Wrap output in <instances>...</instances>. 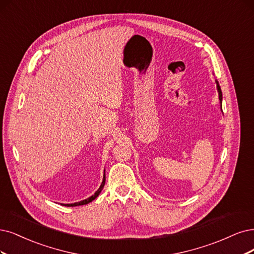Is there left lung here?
<instances>
[{
	"label": "left lung",
	"mask_w": 254,
	"mask_h": 254,
	"mask_svg": "<svg viewBox=\"0 0 254 254\" xmlns=\"http://www.w3.org/2000/svg\"><path fill=\"white\" fill-rule=\"evenodd\" d=\"M217 88H218V91H219V99H220V101L222 102V91H221V88H220V84H219V82L217 81ZM222 108V107H221Z\"/></svg>",
	"instance_id": "8db88e82"
}]
</instances>
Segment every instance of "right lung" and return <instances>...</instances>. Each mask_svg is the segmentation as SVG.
Returning <instances> with one entry per match:
<instances>
[{
    "mask_svg": "<svg viewBox=\"0 0 254 254\" xmlns=\"http://www.w3.org/2000/svg\"><path fill=\"white\" fill-rule=\"evenodd\" d=\"M105 183H106V175L103 176V180H102V183H101V185H100V187L98 189V190L94 193L92 196H90V198H88V199H86V200H83V201H80V202H77V203H73V204H64V205H67V206H79V205H86V204H88V203H90V202H92L94 199H96L97 196H98V194L101 192V190H102V189H103V186H105Z\"/></svg>",
    "mask_w": 254,
    "mask_h": 254,
    "instance_id": "1",
    "label": "right lung"
}]
</instances>
